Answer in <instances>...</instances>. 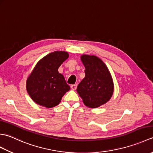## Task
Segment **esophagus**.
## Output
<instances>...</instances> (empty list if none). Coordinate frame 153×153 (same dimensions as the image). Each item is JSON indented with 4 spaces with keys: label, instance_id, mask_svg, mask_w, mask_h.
<instances>
[{
    "label": "esophagus",
    "instance_id": "1",
    "mask_svg": "<svg viewBox=\"0 0 153 153\" xmlns=\"http://www.w3.org/2000/svg\"><path fill=\"white\" fill-rule=\"evenodd\" d=\"M71 89L73 90H76L77 89V84H74V85H71Z\"/></svg>",
    "mask_w": 153,
    "mask_h": 153
}]
</instances>
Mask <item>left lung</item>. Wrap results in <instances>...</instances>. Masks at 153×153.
<instances>
[{
	"label": "left lung",
	"instance_id": "1",
	"mask_svg": "<svg viewBox=\"0 0 153 153\" xmlns=\"http://www.w3.org/2000/svg\"><path fill=\"white\" fill-rule=\"evenodd\" d=\"M85 76L77 88L85 105L97 108L108 101L113 94L111 75L103 62L95 56L82 55Z\"/></svg>",
	"mask_w": 153,
	"mask_h": 153
}]
</instances>
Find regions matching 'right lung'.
<instances>
[{
  "label": "right lung",
  "mask_w": 153,
  "mask_h": 153,
  "mask_svg": "<svg viewBox=\"0 0 153 153\" xmlns=\"http://www.w3.org/2000/svg\"><path fill=\"white\" fill-rule=\"evenodd\" d=\"M69 56L64 51H55L39 61L27 78V93L34 102L52 108L60 103L70 90L63 75L58 72L60 65Z\"/></svg>",
  "instance_id": "right-lung-1"
}]
</instances>
